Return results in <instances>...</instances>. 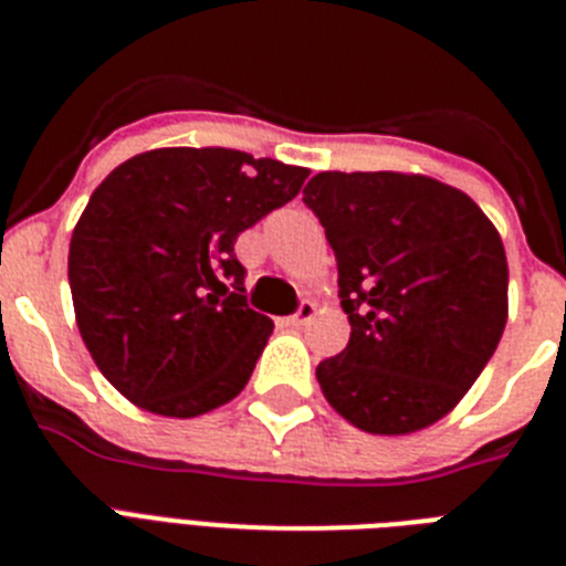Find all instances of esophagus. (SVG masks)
<instances>
[{"label": "esophagus", "instance_id": "obj_1", "mask_svg": "<svg viewBox=\"0 0 566 566\" xmlns=\"http://www.w3.org/2000/svg\"><path fill=\"white\" fill-rule=\"evenodd\" d=\"M314 314H317V306H314V303H300L297 314L286 317L283 323H286V326H292V328H303V326H308V323H312Z\"/></svg>", "mask_w": 566, "mask_h": 566}]
</instances>
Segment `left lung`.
I'll return each instance as SVG.
<instances>
[{"label": "left lung", "instance_id": "8db88e82", "mask_svg": "<svg viewBox=\"0 0 566 566\" xmlns=\"http://www.w3.org/2000/svg\"><path fill=\"white\" fill-rule=\"evenodd\" d=\"M303 201L326 227L343 354L317 365L354 428L405 437L439 422L479 379L507 323V258L462 189L417 172H319Z\"/></svg>", "mask_w": 566, "mask_h": 566}]
</instances>
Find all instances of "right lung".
<instances>
[{
  "label": "right lung",
  "mask_w": 566,
  "mask_h": 566,
  "mask_svg": "<svg viewBox=\"0 0 566 566\" xmlns=\"http://www.w3.org/2000/svg\"><path fill=\"white\" fill-rule=\"evenodd\" d=\"M306 178L238 149L161 147L98 184L70 238L67 277L84 345L115 391L189 419L247 388L274 323L247 306L234 240Z\"/></svg>",
  "instance_id": "1"
}]
</instances>
